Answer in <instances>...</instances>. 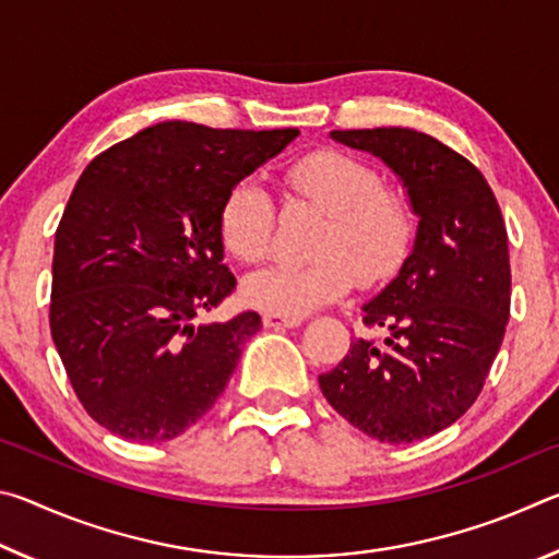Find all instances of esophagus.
<instances>
[{
  "label": "esophagus",
  "mask_w": 559,
  "mask_h": 559,
  "mask_svg": "<svg viewBox=\"0 0 559 559\" xmlns=\"http://www.w3.org/2000/svg\"><path fill=\"white\" fill-rule=\"evenodd\" d=\"M302 318H290V316H278V313H263V325L266 328H298Z\"/></svg>",
  "instance_id": "34e87169"
}]
</instances>
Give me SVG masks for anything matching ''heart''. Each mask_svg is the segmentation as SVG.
Instances as JSON below:
<instances>
[{
	"mask_svg": "<svg viewBox=\"0 0 559 559\" xmlns=\"http://www.w3.org/2000/svg\"><path fill=\"white\" fill-rule=\"evenodd\" d=\"M293 200L325 214L310 246L313 261L276 263L241 283L249 306L302 318L343 298L355 286L374 288L394 278L409 259L416 214L409 200L384 187L377 167L340 150H316L286 173ZM276 231V204L257 179H241L219 210L224 249L241 263L269 257Z\"/></svg>",
	"mask_w": 559,
	"mask_h": 559,
	"instance_id": "heart-1",
	"label": "heart"
}]
</instances>
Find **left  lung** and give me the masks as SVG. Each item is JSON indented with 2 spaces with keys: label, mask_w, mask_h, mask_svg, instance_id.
I'll use <instances>...</instances> for the list:
<instances>
[{
  "label": "left lung",
  "mask_w": 559,
  "mask_h": 559,
  "mask_svg": "<svg viewBox=\"0 0 559 559\" xmlns=\"http://www.w3.org/2000/svg\"><path fill=\"white\" fill-rule=\"evenodd\" d=\"M380 157L419 216L409 259L362 306L384 340L357 337L318 377L330 406L386 443L451 427L484 390L510 316L508 231L493 189L466 157L409 128L333 130Z\"/></svg>",
  "instance_id": "1"
}]
</instances>
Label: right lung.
Returning <instances> with one entry per match:
<instances>
[{
	"mask_svg": "<svg viewBox=\"0 0 559 559\" xmlns=\"http://www.w3.org/2000/svg\"><path fill=\"white\" fill-rule=\"evenodd\" d=\"M298 135L167 120L83 169L56 229L49 323L83 409L116 437L169 441L219 400L261 330L253 310L194 323L236 286L222 202Z\"/></svg>",
	"mask_w": 559,
	"mask_h": 559,
	"instance_id": "1",
	"label": "right lung"
}]
</instances>
